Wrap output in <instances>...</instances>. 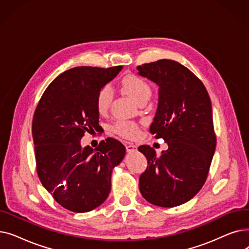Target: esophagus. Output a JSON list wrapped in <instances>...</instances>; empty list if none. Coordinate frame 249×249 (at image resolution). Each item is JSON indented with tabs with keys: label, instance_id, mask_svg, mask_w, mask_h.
I'll list each match as a JSON object with an SVG mask.
<instances>
[{
	"label": "esophagus",
	"instance_id": "obj_1",
	"mask_svg": "<svg viewBox=\"0 0 249 249\" xmlns=\"http://www.w3.org/2000/svg\"><path fill=\"white\" fill-rule=\"evenodd\" d=\"M125 147H126V150H127L128 152L136 150V145H135V144H133V143H126V144H125Z\"/></svg>",
	"mask_w": 249,
	"mask_h": 249
}]
</instances>
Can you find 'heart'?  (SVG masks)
Segmentation results:
<instances>
[{"mask_svg": "<svg viewBox=\"0 0 249 249\" xmlns=\"http://www.w3.org/2000/svg\"><path fill=\"white\" fill-rule=\"evenodd\" d=\"M122 89L131 96L138 104L148 101L152 95V89L148 82L137 74H130L123 78ZM113 89L109 85L103 86L96 97V107L99 113L106 112L113 101ZM114 131L125 138H135L139 134V126L132 121H118L114 126Z\"/></svg>", "mask_w": 249, "mask_h": 249, "instance_id": "1", "label": "heart"}]
</instances>
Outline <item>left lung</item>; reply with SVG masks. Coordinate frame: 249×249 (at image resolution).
I'll use <instances>...</instances> for the list:
<instances>
[{"label": "left lung", "mask_w": 249, "mask_h": 249, "mask_svg": "<svg viewBox=\"0 0 249 249\" xmlns=\"http://www.w3.org/2000/svg\"><path fill=\"white\" fill-rule=\"evenodd\" d=\"M137 69L160 86L149 131L168 145L160 155L148 145L139 146L147 160L139 190L153 205L176 207L199 193L210 169L216 147L210 97L200 78L177 61L160 59Z\"/></svg>", "instance_id": "1"}]
</instances>
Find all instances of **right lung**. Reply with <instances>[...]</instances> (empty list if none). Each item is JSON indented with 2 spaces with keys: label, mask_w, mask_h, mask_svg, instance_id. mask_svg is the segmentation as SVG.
<instances>
[{
  "label": "right lung",
  "mask_w": 249,
  "mask_h": 249,
  "mask_svg": "<svg viewBox=\"0 0 249 249\" xmlns=\"http://www.w3.org/2000/svg\"><path fill=\"white\" fill-rule=\"evenodd\" d=\"M122 67H77L59 74L38 102L32 121L36 172L43 187L63 208L75 213L94 210L111 191L114 166L125 146L112 137L95 149L82 148L86 132L99 130L96 97Z\"/></svg>",
  "instance_id": "right-lung-1"
}]
</instances>
